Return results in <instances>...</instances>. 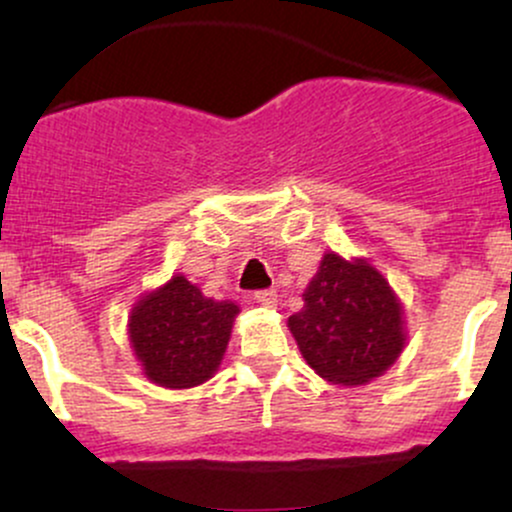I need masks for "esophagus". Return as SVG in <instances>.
Segmentation results:
<instances>
[{
  "label": "esophagus",
  "mask_w": 512,
  "mask_h": 512,
  "mask_svg": "<svg viewBox=\"0 0 512 512\" xmlns=\"http://www.w3.org/2000/svg\"><path fill=\"white\" fill-rule=\"evenodd\" d=\"M255 303H260L262 308H274V305H276V291H272V289L255 291Z\"/></svg>",
  "instance_id": "esophagus-1"
}]
</instances>
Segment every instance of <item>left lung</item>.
<instances>
[{
  "mask_svg": "<svg viewBox=\"0 0 512 512\" xmlns=\"http://www.w3.org/2000/svg\"><path fill=\"white\" fill-rule=\"evenodd\" d=\"M289 330L308 366L332 385H363L383 375L407 344L402 303L366 260L325 252Z\"/></svg>",
  "mask_w": 512,
  "mask_h": 512,
  "instance_id": "obj_1",
  "label": "left lung"
}]
</instances>
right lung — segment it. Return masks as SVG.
I'll use <instances>...</instances> for the list:
<instances>
[{
  "mask_svg": "<svg viewBox=\"0 0 512 512\" xmlns=\"http://www.w3.org/2000/svg\"><path fill=\"white\" fill-rule=\"evenodd\" d=\"M236 315V303L202 296L195 284L175 274L134 305L129 342L151 383L187 390L216 373Z\"/></svg>",
  "mask_w": 512,
  "mask_h": 512,
  "instance_id": "right-lung-1",
  "label": "right lung"
}]
</instances>
